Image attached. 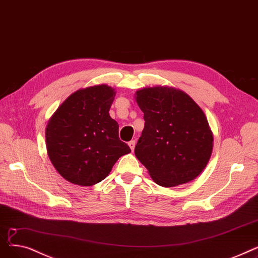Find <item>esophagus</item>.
I'll return each mask as SVG.
<instances>
[{"label":"esophagus","mask_w":258,"mask_h":258,"mask_svg":"<svg viewBox=\"0 0 258 258\" xmlns=\"http://www.w3.org/2000/svg\"><path fill=\"white\" fill-rule=\"evenodd\" d=\"M128 145H129V147H130L131 151H133V150H134V148H136V141H131V142H129V143H128Z\"/></svg>","instance_id":"obj_1"}]
</instances>
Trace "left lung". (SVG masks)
Listing matches in <instances>:
<instances>
[{
    "mask_svg": "<svg viewBox=\"0 0 258 258\" xmlns=\"http://www.w3.org/2000/svg\"><path fill=\"white\" fill-rule=\"evenodd\" d=\"M145 127L134 149L151 178L162 187L199 176L213 149V133L202 108L179 89L156 86L138 90Z\"/></svg>",
    "mask_w": 258,
    "mask_h": 258,
    "instance_id": "obj_1",
    "label": "left lung"
}]
</instances>
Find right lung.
I'll return each instance as SVG.
<instances>
[{"mask_svg":"<svg viewBox=\"0 0 258 258\" xmlns=\"http://www.w3.org/2000/svg\"><path fill=\"white\" fill-rule=\"evenodd\" d=\"M115 91L102 84L69 95L46 127L49 158L66 180L93 186L108 176L117 159L131 152L109 115Z\"/></svg>","mask_w":258,"mask_h":258,"instance_id":"1","label":"right lung"}]
</instances>
